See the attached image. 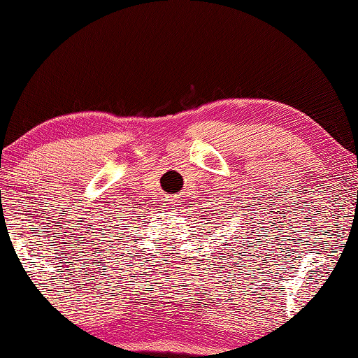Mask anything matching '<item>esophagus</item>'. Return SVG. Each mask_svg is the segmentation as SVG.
I'll return each mask as SVG.
<instances>
[{
  "instance_id": "obj_1",
  "label": "esophagus",
  "mask_w": 358,
  "mask_h": 358,
  "mask_svg": "<svg viewBox=\"0 0 358 358\" xmlns=\"http://www.w3.org/2000/svg\"><path fill=\"white\" fill-rule=\"evenodd\" d=\"M179 208H180V203L178 200H169L168 201V210L169 211H179Z\"/></svg>"
}]
</instances>
